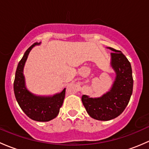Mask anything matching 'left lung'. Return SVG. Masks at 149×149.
Segmentation results:
<instances>
[{
  "mask_svg": "<svg viewBox=\"0 0 149 149\" xmlns=\"http://www.w3.org/2000/svg\"><path fill=\"white\" fill-rule=\"evenodd\" d=\"M108 48L113 51L110 64L116 74L112 87L100 97H90L85 95L82 97L89 116L98 120H110L120 116L128 105L133 93L131 63L120 51Z\"/></svg>",
  "mask_w": 149,
  "mask_h": 149,
  "instance_id": "8db88e82",
  "label": "left lung"
}]
</instances>
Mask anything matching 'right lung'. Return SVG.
<instances>
[{"instance_id":"obj_1","label":"right lung","mask_w":149,"mask_h":149,"mask_svg":"<svg viewBox=\"0 0 149 149\" xmlns=\"http://www.w3.org/2000/svg\"><path fill=\"white\" fill-rule=\"evenodd\" d=\"M41 43H34L24 53L18 64L13 82L15 97L21 110L31 119L39 122H47L55 118L59 113L65 97L64 88L61 93L52 96H39L29 92L26 87L24 67L31 50Z\"/></svg>"}]
</instances>
